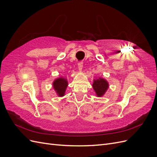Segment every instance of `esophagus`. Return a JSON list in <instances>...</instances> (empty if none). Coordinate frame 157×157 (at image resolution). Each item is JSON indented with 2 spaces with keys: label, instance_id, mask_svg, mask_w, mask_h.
<instances>
[{
  "label": "esophagus",
  "instance_id": "obj_1",
  "mask_svg": "<svg viewBox=\"0 0 157 157\" xmlns=\"http://www.w3.org/2000/svg\"><path fill=\"white\" fill-rule=\"evenodd\" d=\"M78 67L79 71H81L82 69V67H83V62H82V61H79V62L78 63Z\"/></svg>",
  "mask_w": 157,
  "mask_h": 157
}]
</instances>
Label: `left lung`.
I'll return each instance as SVG.
<instances>
[{
	"label": "left lung",
	"mask_w": 157,
	"mask_h": 157,
	"mask_svg": "<svg viewBox=\"0 0 157 157\" xmlns=\"http://www.w3.org/2000/svg\"><path fill=\"white\" fill-rule=\"evenodd\" d=\"M93 88L96 92L98 96H101L105 94V91L108 88V83L103 78H99L95 80L93 83Z\"/></svg>",
	"instance_id": "8db88e82"
}]
</instances>
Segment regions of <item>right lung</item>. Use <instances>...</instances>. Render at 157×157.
I'll list each match as a JSON object with an SVG mask.
<instances>
[{
	"mask_svg": "<svg viewBox=\"0 0 157 157\" xmlns=\"http://www.w3.org/2000/svg\"><path fill=\"white\" fill-rule=\"evenodd\" d=\"M54 88L59 96H64L66 88L67 86V81L65 78H58L53 83Z\"/></svg>",
	"mask_w": 157,
	"mask_h": 157,
	"instance_id": "add662e5",
	"label": "right lung"
}]
</instances>
